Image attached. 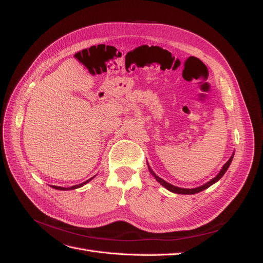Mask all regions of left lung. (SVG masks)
Here are the masks:
<instances>
[{
    "label": "left lung",
    "instance_id": "1",
    "mask_svg": "<svg viewBox=\"0 0 263 263\" xmlns=\"http://www.w3.org/2000/svg\"><path fill=\"white\" fill-rule=\"evenodd\" d=\"M233 158H234V154L232 155V157L229 158V160L224 164V166H222L221 168V170L219 171V173L217 174L216 177L215 178H213L210 182H208V183H205V184H203V185H201V186H198V187H195V189H182V187H178V186H174V185H172V184H170V183H168V182H165L164 180H162L161 178H159L157 174L150 169V166H149V164H148V168H149V171H150V173L153 174V176L155 177V179L160 183V184L162 185V186H164L166 190H169L170 192H173V193H177V194H195V193H198V192H201V191H203V190H205V189H208V187H210L211 185H213L215 182H217L222 176H224L225 174V172L227 171V169L229 168V165H230V163H232V160H233Z\"/></svg>",
    "mask_w": 263,
    "mask_h": 263
}]
</instances>
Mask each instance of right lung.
<instances>
[{
	"instance_id": "right-lung-1",
	"label": "right lung",
	"mask_w": 263,
	"mask_h": 263,
	"mask_svg": "<svg viewBox=\"0 0 263 263\" xmlns=\"http://www.w3.org/2000/svg\"><path fill=\"white\" fill-rule=\"evenodd\" d=\"M93 178H94V177H93ZM93 178H91V179H89V180H86L85 182L81 183V184H77V185H73V186H71V187H61V186H55V185H52L51 187H53V189H55V190H61V191H65V190H74V189H78V187H81V186H83L84 184H86L87 182H90Z\"/></svg>"
}]
</instances>
